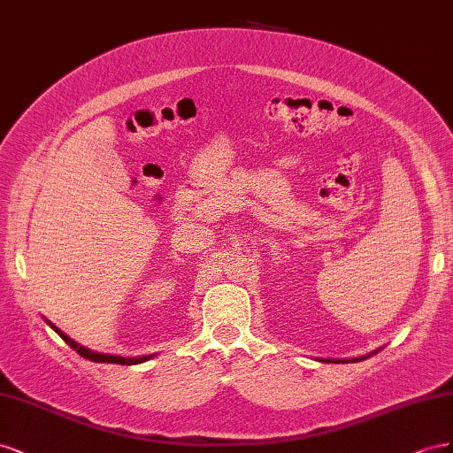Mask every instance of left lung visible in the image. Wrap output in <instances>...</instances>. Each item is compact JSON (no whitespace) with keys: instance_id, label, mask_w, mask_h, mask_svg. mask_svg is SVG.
<instances>
[{"instance_id":"8db88e82","label":"left lung","mask_w":453,"mask_h":453,"mask_svg":"<svg viewBox=\"0 0 453 453\" xmlns=\"http://www.w3.org/2000/svg\"><path fill=\"white\" fill-rule=\"evenodd\" d=\"M383 347H380V349H376V351H372V353H368V355H363V357H357V358H343V360H340V358H320L322 363H332V365H340V363H358V360H365V358H368V357H372V355H376L378 351H381Z\"/></svg>"}]
</instances>
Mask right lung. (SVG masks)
I'll use <instances>...</instances> for the list:
<instances>
[{
  "label": "right lung",
  "mask_w": 453,
  "mask_h": 453,
  "mask_svg": "<svg viewBox=\"0 0 453 453\" xmlns=\"http://www.w3.org/2000/svg\"><path fill=\"white\" fill-rule=\"evenodd\" d=\"M45 322L47 325L53 328L60 338L66 342L75 353H80L81 357H85V358H88V360H93V363H111V365H140V363H146V360H150L151 357H155V355H146V357H134V358H125V357H118V355H106V353H96V351H90V349H87V347H83V345H80L77 343L75 340H72L70 335H66L64 334L60 328H57L53 322H49L47 319H45Z\"/></svg>",
  "instance_id": "right-lung-1"
}]
</instances>
